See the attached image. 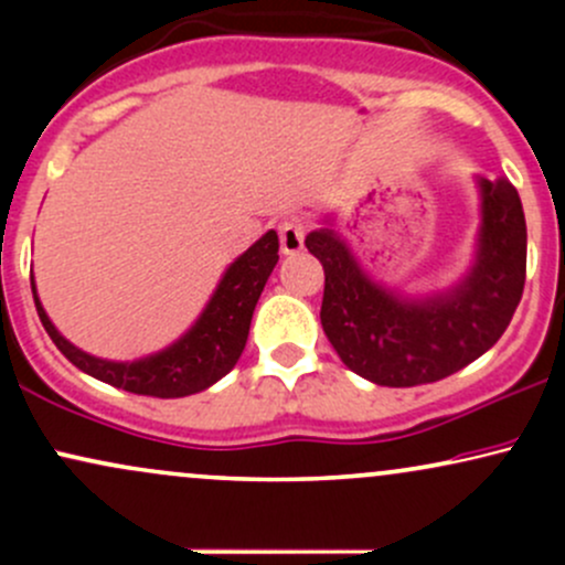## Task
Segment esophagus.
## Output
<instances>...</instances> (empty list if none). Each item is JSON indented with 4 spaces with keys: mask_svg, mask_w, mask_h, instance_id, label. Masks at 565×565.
<instances>
[{
    "mask_svg": "<svg viewBox=\"0 0 565 565\" xmlns=\"http://www.w3.org/2000/svg\"><path fill=\"white\" fill-rule=\"evenodd\" d=\"M305 233H308V225H305L302 217H287L278 225V242H281L284 255H297L305 244Z\"/></svg>",
    "mask_w": 565,
    "mask_h": 565,
    "instance_id": "1",
    "label": "esophagus"
}]
</instances>
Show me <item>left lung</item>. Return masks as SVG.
<instances>
[{"label":"left lung","instance_id":"obj_1","mask_svg":"<svg viewBox=\"0 0 565 565\" xmlns=\"http://www.w3.org/2000/svg\"><path fill=\"white\" fill-rule=\"evenodd\" d=\"M478 263L457 289L398 300L361 274L332 231L305 246L323 265L321 327L342 364L385 387L438 382L483 355L521 302L526 284V217L510 180H483Z\"/></svg>","mask_w":565,"mask_h":565}]
</instances>
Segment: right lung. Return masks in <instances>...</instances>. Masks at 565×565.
Masks as SVG:
<instances>
[{"label": "right lung", "mask_w": 565, "mask_h": 565, "mask_svg": "<svg viewBox=\"0 0 565 565\" xmlns=\"http://www.w3.org/2000/svg\"><path fill=\"white\" fill-rule=\"evenodd\" d=\"M276 263L278 236L276 231H268L260 242L252 244L225 270L223 281H220L201 319L174 345L157 355H148V359L132 361V364L95 359V355H87L84 350L71 345L66 337L57 334L53 321L44 313L34 289V278H31V291H34L39 321L47 329L57 350L76 369L127 393L153 395V398H183V395H193L215 385L220 377H225L236 366L246 345L255 305L260 300L265 281H268Z\"/></svg>", "instance_id": "add662e5"}]
</instances>
